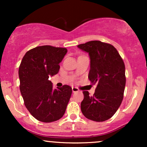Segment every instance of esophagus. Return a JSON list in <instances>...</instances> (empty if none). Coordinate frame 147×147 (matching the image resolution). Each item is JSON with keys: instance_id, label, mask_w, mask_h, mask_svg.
<instances>
[{"instance_id": "esophagus-1", "label": "esophagus", "mask_w": 147, "mask_h": 147, "mask_svg": "<svg viewBox=\"0 0 147 147\" xmlns=\"http://www.w3.org/2000/svg\"><path fill=\"white\" fill-rule=\"evenodd\" d=\"M72 92H79V89L78 88L74 87V86L72 87Z\"/></svg>"}]
</instances>
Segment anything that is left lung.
Returning a JSON list of instances; mask_svg holds the SVG:
<instances>
[{
	"mask_svg": "<svg viewBox=\"0 0 147 147\" xmlns=\"http://www.w3.org/2000/svg\"><path fill=\"white\" fill-rule=\"evenodd\" d=\"M78 48L88 52V79L92 84H97L92 96L83 91L81 110L88 119L104 122L115 113L123 100L126 85L124 61L113 45L100 41H88Z\"/></svg>",
	"mask_w": 147,
	"mask_h": 147,
	"instance_id": "1",
	"label": "left lung"
}]
</instances>
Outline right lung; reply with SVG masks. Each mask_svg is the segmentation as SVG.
<instances>
[{
	"mask_svg": "<svg viewBox=\"0 0 147 147\" xmlns=\"http://www.w3.org/2000/svg\"><path fill=\"white\" fill-rule=\"evenodd\" d=\"M67 49L42 45L25 53L18 69L20 91L25 107L38 121L52 122L63 117L72 95L64 85L53 90L50 76L58 73Z\"/></svg>",
	"mask_w": 147,
	"mask_h": 147,
	"instance_id": "add662e5",
	"label": "right lung"
}]
</instances>
